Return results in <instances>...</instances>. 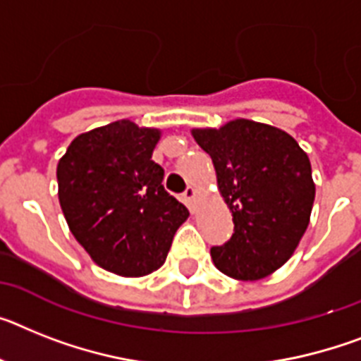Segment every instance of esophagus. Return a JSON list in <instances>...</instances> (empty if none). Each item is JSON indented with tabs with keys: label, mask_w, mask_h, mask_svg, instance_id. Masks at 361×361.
Here are the masks:
<instances>
[{
	"label": "esophagus",
	"mask_w": 361,
	"mask_h": 361,
	"mask_svg": "<svg viewBox=\"0 0 361 361\" xmlns=\"http://www.w3.org/2000/svg\"><path fill=\"white\" fill-rule=\"evenodd\" d=\"M195 200H196V189L195 187H187V190L183 192V202L189 205L190 211H195Z\"/></svg>",
	"instance_id": "obj_1"
}]
</instances>
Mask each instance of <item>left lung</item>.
<instances>
[{"instance_id":"8db88e82","label":"left lung","mask_w":361,"mask_h":361,"mask_svg":"<svg viewBox=\"0 0 361 361\" xmlns=\"http://www.w3.org/2000/svg\"><path fill=\"white\" fill-rule=\"evenodd\" d=\"M190 134L213 159L235 224L233 237L211 247L214 266L238 281L268 277L293 255L310 224L316 183L307 152L284 130L250 119Z\"/></svg>"}]
</instances>
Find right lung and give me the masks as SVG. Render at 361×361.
Returning a JSON list of instances; mask_svg holds the SVG:
<instances>
[{
    "mask_svg": "<svg viewBox=\"0 0 361 361\" xmlns=\"http://www.w3.org/2000/svg\"><path fill=\"white\" fill-rule=\"evenodd\" d=\"M161 130L121 119L77 135L56 166L69 231L95 264L143 277L165 262L189 211L163 189L152 161Z\"/></svg>",
    "mask_w": 361,
    "mask_h": 361,
    "instance_id": "obj_1",
    "label": "right lung"
}]
</instances>
